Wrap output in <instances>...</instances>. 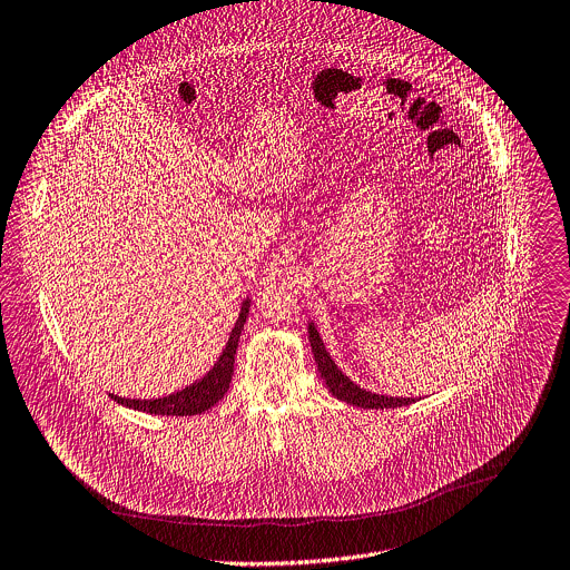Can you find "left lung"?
<instances>
[{
    "mask_svg": "<svg viewBox=\"0 0 570 570\" xmlns=\"http://www.w3.org/2000/svg\"><path fill=\"white\" fill-rule=\"evenodd\" d=\"M307 334H309V345H312V352H314V361L318 365V372L325 381V385L330 387V392L350 403V405H356V407H367V410H383V407H401V405H410L414 403L416 399H410V396H385V394H376V392H370L361 385H356L350 376H345L338 365L332 361V356L327 354L325 350V343L323 338L318 336V330L314 323L307 325Z\"/></svg>",
    "mask_w": 570,
    "mask_h": 570,
    "instance_id": "8db88e82",
    "label": "left lung"
}]
</instances>
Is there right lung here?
<instances>
[{"instance_id": "add662e5", "label": "right lung", "mask_w": 570, "mask_h": 570, "mask_svg": "<svg viewBox=\"0 0 570 570\" xmlns=\"http://www.w3.org/2000/svg\"><path fill=\"white\" fill-rule=\"evenodd\" d=\"M249 305L252 301L245 298L240 305V314L238 321L229 334V341L223 350V354L218 356V361L214 363V367L198 381H194L191 385L169 394V396H160V399H125L118 394H109L114 401H118L120 405H127L131 410H140L147 414H167V416H191V414H203L205 410H209L212 405H216L225 392L229 390L232 383V374H234V356H236V347L240 341V332L245 327V321L249 316Z\"/></svg>"}]
</instances>
